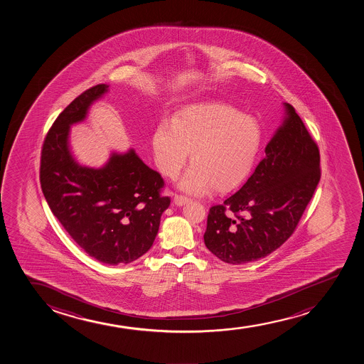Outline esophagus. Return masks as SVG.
<instances>
[{"label":"esophagus","instance_id":"esophagus-1","mask_svg":"<svg viewBox=\"0 0 364 364\" xmlns=\"http://www.w3.org/2000/svg\"><path fill=\"white\" fill-rule=\"evenodd\" d=\"M173 202H174L176 205H179V207H181V205H184L185 203H188V198L186 197V196L176 195L174 196V200H173Z\"/></svg>","mask_w":364,"mask_h":364}]
</instances>
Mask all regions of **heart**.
I'll use <instances>...</instances> for the list:
<instances>
[{
    "mask_svg": "<svg viewBox=\"0 0 364 364\" xmlns=\"http://www.w3.org/2000/svg\"><path fill=\"white\" fill-rule=\"evenodd\" d=\"M262 132L254 117L231 107L203 105L176 114L172 124L161 122L153 148L161 172L176 178L188 162L179 188L202 196L215 188L226 192L247 179L261 148Z\"/></svg>",
    "mask_w": 364,
    "mask_h": 364,
    "instance_id": "1",
    "label": "heart"
}]
</instances>
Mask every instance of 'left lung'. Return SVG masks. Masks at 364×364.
Segmentation results:
<instances>
[{
    "label": "left lung",
    "mask_w": 364,
    "mask_h": 364,
    "mask_svg": "<svg viewBox=\"0 0 364 364\" xmlns=\"http://www.w3.org/2000/svg\"><path fill=\"white\" fill-rule=\"evenodd\" d=\"M284 105L285 120L267 144L264 159L239 191L208 214L204 242L223 262H252L282 247L320 181L318 146L294 107Z\"/></svg>",
    "instance_id": "8db88e82"
}]
</instances>
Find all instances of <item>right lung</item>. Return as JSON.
<instances>
[{"label":"right lung","mask_w":364,"mask_h":364,"mask_svg":"<svg viewBox=\"0 0 364 364\" xmlns=\"http://www.w3.org/2000/svg\"><path fill=\"white\" fill-rule=\"evenodd\" d=\"M108 91L98 84L70 102L44 138L39 181L48 205L91 257L110 266L136 261L153 247L171 198L164 181L133 149L112 154L102 168L80 166L70 151V125L82 122Z\"/></svg>","instance_id":"right-lung-1"}]
</instances>
